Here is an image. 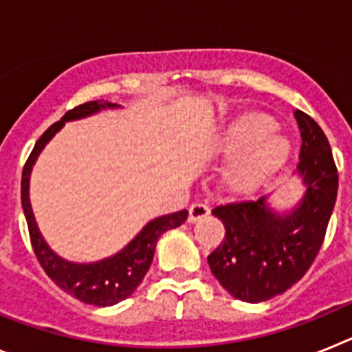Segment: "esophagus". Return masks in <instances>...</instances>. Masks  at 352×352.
Here are the masks:
<instances>
[{
    "label": "esophagus",
    "instance_id": "obj_1",
    "mask_svg": "<svg viewBox=\"0 0 352 352\" xmlns=\"http://www.w3.org/2000/svg\"><path fill=\"white\" fill-rule=\"evenodd\" d=\"M208 214H210V208H208L206 204H192V206L188 208V222L195 223L197 220L208 217Z\"/></svg>",
    "mask_w": 352,
    "mask_h": 352
}]
</instances>
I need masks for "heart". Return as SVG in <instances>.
Masks as SVG:
<instances>
[{
  "mask_svg": "<svg viewBox=\"0 0 352 352\" xmlns=\"http://www.w3.org/2000/svg\"><path fill=\"white\" fill-rule=\"evenodd\" d=\"M278 123L263 113H247L232 120L210 141L211 155L232 158L222 183L232 194H248L263 185L292 153L287 138L275 133Z\"/></svg>",
  "mask_w": 352,
  "mask_h": 352,
  "instance_id": "1",
  "label": "heart"
}]
</instances>
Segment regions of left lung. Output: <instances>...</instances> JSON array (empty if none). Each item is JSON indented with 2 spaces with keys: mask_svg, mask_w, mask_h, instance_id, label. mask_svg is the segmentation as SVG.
Masks as SVG:
<instances>
[{
  "mask_svg": "<svg viewBox=\"0 0 352 352\" xmlns=\"http://www.w3.org/2000/svg\"><path fill=\"white\" fill-rule=\"evenodd\" d=\"M301 133L298 174L307 186L292 210L276 211L268 195L217 206L226 239L208 256L211 273L231 296L247 303L272 300L296 284L321 248L338 190L331 148L309 114L294 111Z\"/></svg>",
  "mask_w": 352,
  "mask_h": 352,
  "instance_id": "left-lung-1",
  "label": "left lung"
}]
</instances>
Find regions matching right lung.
<instances>
[{"label": "right lung", "instance_id": "obj_1", "mask_svg": "<svg viewBox=\"0 0 352 352\" xmlns=\"http://www.w3.org/2000/svg\"><path fill=\"white\" fill-rule=\"evenodd\" d=\"M120 107L121 105L113 104V102L95 100L86 102V104L68 111L60 121H56L54 125L49 126L42 133V138L36 141L35 148L24 166L23 179H21V203H23L24 217H26L28 229H30L31 245L36 254V259L42 264L43 272L51 276L58 287L68 292L70 296L77 298L82 303L96 305V307H111V305L120 303L138 289L151 266L158 238L169 229H176L182 226L188 217V211L182 210L149 220L142 227L141 232L114 256L95 261V263H72V261L58 256L40 232L30 203V178L42 149L54 138L56 132L63 129L67 121L82 120V118L93 116L105 109Z\"/></svg>", "mask_w": 352, "mask_h": 352}]
</instances>
